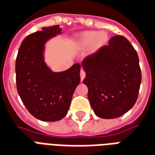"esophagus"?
I'll use <instances>...</instances> for the list:
<instances>
[{"mask_svg":"<svg viewBox=\"0 0 155 155\" xmlns=\"http://www.w3.org/2000/svg\"><path fill=\"white\" fill-rule=\"evenodd\" d=\"M85 77V72H84L83 70H81V81H83Z\"/></svg>","mask_w":155,"mask_h":155,"instance_id":"obj_1","label":"esophagus"}]
</instances>
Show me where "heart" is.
Masks as SVG:
<instances>
[{"instance_id": "obj_1", "label": "heart", "mask_w": 155, "mask_h": 155, "mask_svg": "<svg viewBox=\"0 0 155 155\" xmlns=\"http://www.w3.org/2000/svg\"><path fill=\"white\" fill-rule=\"evenodd\" d=\"M109 34L105 31H85L78 34L74 39V46L77 50H84L92 45L94 50H99L109 41Z\"/></svg>"}]
</instances>
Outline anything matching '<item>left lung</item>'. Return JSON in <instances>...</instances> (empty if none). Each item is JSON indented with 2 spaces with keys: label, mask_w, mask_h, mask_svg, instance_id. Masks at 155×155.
Here are the masks:
<instances>
[{
  "label": "left lung",
  "mask_w": 155,
  "mask_h": 155,
  "mask_svg": "<svg viewBox=\"0 0 155 155\" xmlns=\"http://www.w3.org/2000/svg\"><path fill=\"white\" fill-rule=\"evenodd\" d=\"M81 66L88 99L94 114L102 119L124 114L135 104L141 84L139 57L125 37L116 35L109 45L84 59Z\"/></svg>",
  "instance_id": "1"
}]
</instances>
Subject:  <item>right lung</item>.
Returning <instances> with one entry per match:
<instances>
[{
    "label": "right lung",
    "mask_w": 155,
    "mask_h": 155,
    "mask_svg": "<svg viewBox=\"0 0 155 155\" xmlns=\"http://www.w3.org/2000/svg\"><path fill=\"white\" fill-rule=\"evenodd\" d=\"M61 34L60 25H56L29 35L21 42L15 61L19 95L27 110L42 121H58L67 114L81 82L80 64L54 72L45 63V45Z\"/></svg>",
    "instance_id": "obj_1"
}]
</instances>
